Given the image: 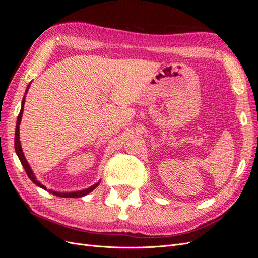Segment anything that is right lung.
<instances>
[{"instance_id":"add662e5","label":"right lung","mask_w":258,"mask_h":258,"mask_svg":"<svg viewBox=\"0 0 258 258\" xmlns=\"http://www.w3.org/2000/svg\"><path fill=\"white\" fill-rule=\"evenodd\" d=\"M29 87H30V85H28L27 91H26L25 95H27V92H28ZM25 99H26V96L23 97V99H22L21 110H20V113H19V115H18V118H17L16 131H15V151H16V154H17V156H18V158H19V160H20V162H21L22 167L25 168V170H26V172H27V174H28L29 178H30L31 181H32L35 185L40 186L41 188H43V189H45V190H47L48 192H50V194L54 195V196L62 197V198H79V197L86 196V195L89 194L90 191H92L93 189H95L96 187L99 185V183H100V182H98V183H97V184H95V185H92L91 187H89V188H87V189H83V190H80V191H73V192H58V191H54V190H52V189H47V188H46V187H45L43 184H41V183L38 182L37 179H36V177H35L34 173L32 172V170H31V168H30V166H29V163H28V161H27V159H26V157H25V155H23L22 148H21V144H20V139H19V124H20V121H21L22 113H23V106H25V101H26Z\"/></svg>"}]
</instances>
